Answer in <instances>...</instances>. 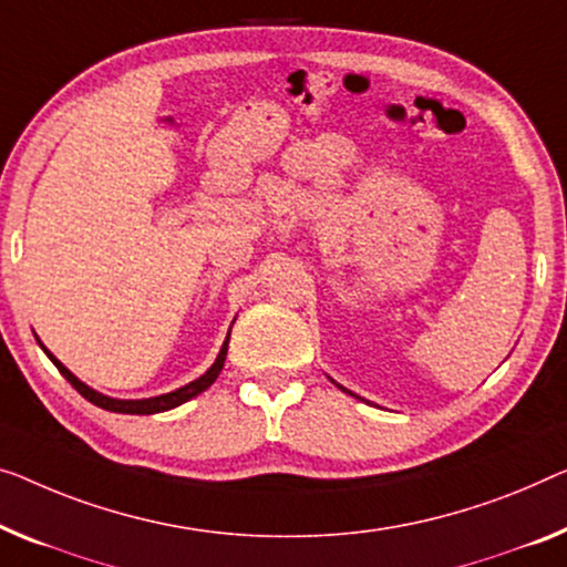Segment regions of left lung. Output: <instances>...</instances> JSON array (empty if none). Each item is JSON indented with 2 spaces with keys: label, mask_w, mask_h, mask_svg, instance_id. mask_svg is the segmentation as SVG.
I'll return each mask as SVG.
<instances>
[{
  "label": "left lung",
  "mask_w": 567,
  "mask_h": 567,
  "mask_svg": "<svg viewBox=\"0 0 567 567\" xmlns=\"http://www.w3.org/2000/svg\"><path fill=\"white\" fill-rule=\"evenodd\" d=\"M331 382H333V379H331ZM336 386H338V390H341V392H346V394H351V396H357V394H353V392H349V390H346V386H341V384H338V382H333ZM357 400H361V396H357Z\"/></svg>",
  "instance_id": "1"
}]
</instances>
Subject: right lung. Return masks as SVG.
<instances>
[{"label": "right lung", "mask_w": 567, "mask_h": 567, "mask_svg": "<svg viewBox=\"0 0 567 567\" xmlns=\"http://www.w3.org/2000/svg\"><path fill=\"white\" fill-rule=\"evenodd\" d=\"M229 336H231V331L226 333V341L221 346V351H218L216 361H214V364H210V369L206 371V374H200L198 379H193V382L181 386V390L167 392V394H157V396H147V400H116V396H109V394H101L96 390H91V386L83 384L81 379L75 377L71 369H65L61 361H58L53 353H50L45 346H42V341H38V343H40V349L48 353V359L58 367V371H61V374L68 379V382L73 384V390L79 392L81 396H86L91 404H96V408L109 410V412H122V415H155V412H165V410L181 408L183 402H188V400H193V396H198L200 392H206L208 386L216 382L218 374H221V369H224L226 351H229Z\"/></svg>", "instance_id": "add662e5"}]
</instances>
